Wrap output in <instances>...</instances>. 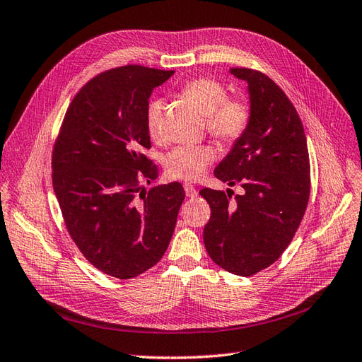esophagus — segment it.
Returning a JSON list of instances; mask_svg holds the SVG:
<instances>
[{
    "label": "esophagus",
    "instance_id": "obj_1",
    "mask_svg": "<svg viewBox=\"0 0 362 362\" xmlns=\"http://www.w3.org/2000/svg\"><path fill=\"white\" fill-rule=\"evenodd\" d=\"M183 188H185V192H187V195L188 197H197V194H199V191H197V188L194 187V185H191V183H185L183 185Z\"/></svg>",
    "mask_w": 362,
    "mask_h": 362
}]
</instances>
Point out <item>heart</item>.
<instances>
[{
	"label": "heart",
	"mask_w": 362,
	"mask_h": 362,
	"mask_svg": "<svg viewBox=\"0 0 362 362\" xmlns=\"http://www.w3.org/2000/svg\"><path fill=\"white\" fill-rule=\"evenodd\" d=\"M182 95L194 103L206 115V127L212 136L226 144L238 141L249 129L252 119V107L244 97L227 95L223 83L212 77H197L182 86ZM165 101L153 100L147 109V130L156 141L163 138ZM216 151L209 144L203 146L177 147L173 150L165 167L171 177L183 180H197L215 160Z\"/></svg>",
	"instance_id": "obj_1"
}]
</instances>
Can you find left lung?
Listing matches in <instances>:
<instances>
[{"mask_svg": "<svg viewBox=\"0 0 362 362\" xmlns=\"http://www.w3.org/2000/svg\"><path fill=\"white\" fill-rule=\"evenodd\" d=\"M230 72L249 85L252 119L214 174L230 187L241 185L244 194L232 202L230 189L200 191L211 206L203 241L216 265L252 276L293 241L309 200L311 167L302 121L285 92L261 71Z\"/></svg>", "mask_w": 362, "mask_h": 362, "instance_id": "8db88e82", "label": "left lung"}]
</instances>
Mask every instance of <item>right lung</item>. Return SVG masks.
<instances>
[{"label": "right lung", "instance_id": "obj_1", "mask_svg": "<svg viewBox=\"0 0 362 362\" xmlns=\"http://www.w3.org/2000/svg\"><path fill=\"white\" fill-rule=\"evenodd\" d=\"M174 71L126 65L81 88L53 148V188L72 241L105 274L132 279L160 261L185 199L179 182L141 188L158 177L146 156L148 98Z\"/></svg>", "mask_w": 362, "mask_h": 362}]
</instances>
